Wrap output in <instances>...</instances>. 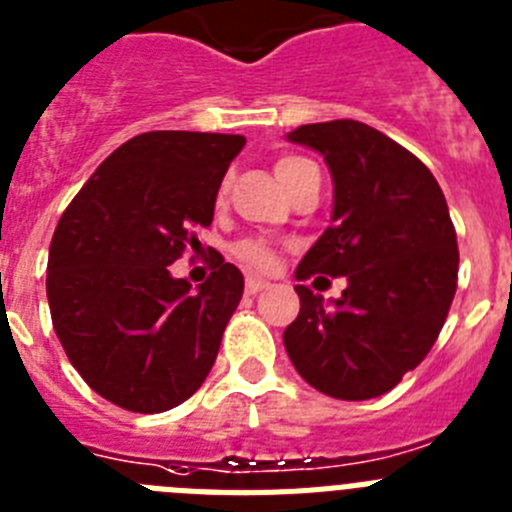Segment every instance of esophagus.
Listing matches in <instances>:
<instances>
[{
    "label": "esophagus",
    "mask_w": 512,
    "mask_h": 512,
    "mask_svg": "<svg viewBox=\"0 0 512 512\" xmlns=\"http://www.w3.org/2000/svg\"><path fill=\"white\" fill-rule=\"evenodd\" d=\"M244 286H247V293H252V296H255V293H260L262 288H268L270 283H268V281H262V278H255V275H250V278H247V283H244Z\"/></svg>",
    "instance_id": "esophagus-1"
}]
</instances>
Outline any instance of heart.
<instances>
[{
    "label": "heart",
    "mask_w": 512,
    "mask_h": 512,
    "mask_svg": "<svg viewBox=\"0 0 512 512\" xmlns=\"http://www.w3.org/2000/svg\"><path fill=\"white\" fill-rule=\"evenodd\" d=\"M301 164H306V159L283 157L275 162V175H278L283 188H288V180H291L293 170H299ZM234 252H237L239 260L250 262V265H255V268H270L275 260L273 247H270L268 242H262V239H244V242H239L237 247H234Z\"/></svg>",
    "instance_id": "heart-1"
}]
</instances>
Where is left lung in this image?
<instances>
[{"label":"left lung","instance_id":"left-lung-1","mask_svg":"<svg viewBox=\"0 0 512 512\" xmlns=\"http://www.w3.org/2000/svg\"><path fill=\"white\" fill-rule=\"evenodd\" d=\"M319 151L335 185L332 226L296 268L348 278L340 299L296 286L299 317L283 345L301 379L327 397L386 394L438 340L459 278L456 229L433 172L358 121L299 126L286 136Z\"/></svg>","mask_w":512,"mask_h":512}]
</instances>
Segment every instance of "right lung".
Masks as SVG:
<instances>
[{
	"label": "right lung",
	"mask_w": 512,
	"mask_h": 512,
	"mask_svg": "<svg viewBox=\"0 0 512 512\" xmlns=\"http://www.w3.org/2000/svg\"><path fill=\"white\" fill-rule=\"evenodd\" d=\"M244 136L149 131L110 154L53 231L46 293L71 366L123 410H172L201 389L244 278L213 265L201 286L170 265L211 226Z\"/></svg>",
	"instance_id": "obj_1"
}]
</instances>
